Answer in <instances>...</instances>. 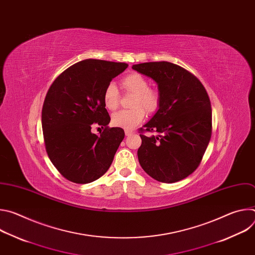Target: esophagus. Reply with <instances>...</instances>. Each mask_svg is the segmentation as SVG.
Here are the masks:
<instances>
[{
	"label": "esophagus",
	"mask_w": 255,
	"mask_h": 255,
	"mask_svg": "<svg viewBox=\"0 0 255 255\" xmlns=\"http://www.w3.org/2000/svg\"><path fill=\"white\" fill-rule=\"evenodd\" d=\"M134 132H133V130H128V129H125V135L126 136H130V135H132Z\"/></svg>",
	"instance_id": "1"
}]
</instances>
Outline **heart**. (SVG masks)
<instances>
[{
    "label": "heart",
    "mask_w": 255,
    "mask_h": 255,
    "mask_svg": "<svg viewBox=\"0 0 255 255\" xmlns=\"http://www.w3.org/2000/svg\"><path fill=\"white\" fill-rule=\"evenodd\" d=\"M123 89L127 93L134 94L132 109L119 111L112 116V124L116 127L131 130L142 122L145 112L154 113L160 105V96L155 90L149 89V83L142 75L133 72L127 75L121 81ZM104 106L110 111H114L119 107L120 94L114 84H109L103 93ZM144 108L143 109L142 108Z\"/></svg>",
    "instance_id": "1"
}]
</instances>
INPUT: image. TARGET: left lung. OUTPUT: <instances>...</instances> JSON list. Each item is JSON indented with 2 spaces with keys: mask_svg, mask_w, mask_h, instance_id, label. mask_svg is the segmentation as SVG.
<instances>
[{
  "mask_svg": "<svg viewBox=\"0 0 255 255\" xmlns=\"http://www.w3.org/2000/svg\"><path fill=\"white\" fill-rule=\"evenodd\" d=\"M132 68L151 78L160 96L157 112L143 126L145 131L157 132V136L140 134L139 163L161 183L184 179L197 169L211 139L212 109L208 93L193 74L171 62H144Z\"/></svg>",
  "mask_w": 255,
  "mask_h": 255,
  "instance_id": "8db88e82",
  "label": "left lung"
}]
</instances>
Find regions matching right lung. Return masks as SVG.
<instances>
[{
  "instance_id": "obj_1",
  "label": "right lung",
  "mask_w": 255,
  "mask_h": 255,
  "mask_svg": "<svg viewBox=\"0 0 255 255\" xmlns=\"http://www.w3.org/2000/svg\"><path fill=\"white\" fill-rule=\"evenodd\" d=\"M124 62L85 59L72 64L54 80L42 107V130L46 152L66 179L89 184L112 164L124 139L122 128L108 127L110 116L103 93L127 68ZM104 127L100 135L90 130Z\"/></svg>"
}]
</instances>
